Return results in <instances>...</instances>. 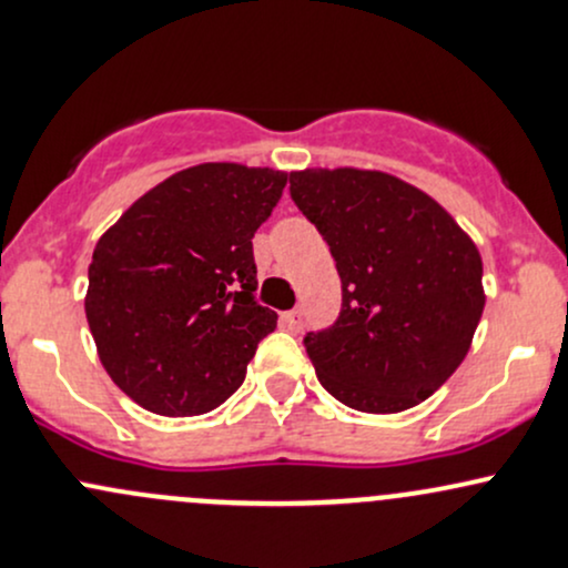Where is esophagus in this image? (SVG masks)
I'll list each match as a JSON object with an SVG mask.
<instances>
[{"label":"esophagus","instance_id":"34e87169","mask_svg":"<svg viewBox=\"0 0 568 568\" xmlns=\"http://www.w3.org/2000/svg\"><path fill=\"white\" fill-rule=\"evenodd\" d=\"M282 325L286 327V331H292V333L301 331V325H303V311H301V308L284 311V314H282Z\"/></svg>","mask_w":568,"mask_h":568}]
</instances>
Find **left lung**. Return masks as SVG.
<instances>
[{
	"mask_svg": "<svg viewBox=\"0 0 568 568\" xmlns=\"http://www.w3.org/2000/svg\"><path fill=\"white\" fill-rule=\"evenodd\" d=\"M344 290L333 327L306 335L322 387L368 414L430 398L471 349L485 308L477 243L430 194L382 170L290 173Z\"/></svg>",
	"mask_w": 568,
	"mask_h": 568,
	"instance_id": "left-lung-1",
	"label": "left lung"
}]
</instances>
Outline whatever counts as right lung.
I'll use <instances>...</instances> for the list:
<instances>
[{"instance_id": "1", "label": "right lung", "mask_w": 568, "mask_h": 568, "mask_svg": "<svg viewBox=\"0 0 568 568\" xmlns=\"http://www.w3.org/2000/svg\"><path fill=\"white\" fill-rule=\"evenodd\" d=\"M284 170L203 162L138 197L97 241L87 320L108 376L145 412L222 406L276 311L254 301L252 237L276 209Z\"/></svg>"}]
</instances>
